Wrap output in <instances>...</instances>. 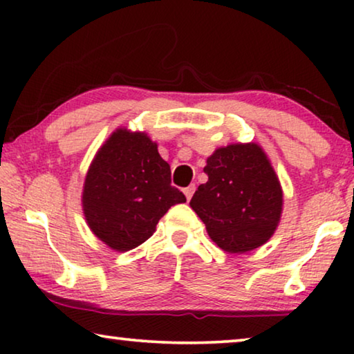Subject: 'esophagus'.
I'll list each match as a JSON object with an SVG mask.
<instances>
[{"label": "esophagus", "mask_w": 354, "mask_h": 354, "mask_svg": "<svg viewBox=\"0 0 354 354\" xmlns=\"http://www.w3.org/2000/svg\"><path fill=\"white\" fill-rule=\"evenodd\" d=\"M195 185H190V187H187V188H183V195H185V198H187V201H190V198L193 196V193H195Z\"/></svg>", "instance_id": "1"}]
</instances>
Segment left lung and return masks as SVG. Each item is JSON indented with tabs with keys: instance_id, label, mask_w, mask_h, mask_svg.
<instances>
[{
	"instance_id": "obj_1",
	"label": "left lung",
	"mask_w": 354,
	"mask_h": 354,
	"mask_svg": "<svg viewBox=\"0 0 354 354\" xmlns=\"http://www.w3.org/2000/svg\"><path fill=\"white\" fill-rule=\"evenodd\" d=\"M207 182L190 206L207 235L227 253L259 248L279 227L283 192L268 154L258 143H232L206 159Z\"/></svg>"
}]
</instances>
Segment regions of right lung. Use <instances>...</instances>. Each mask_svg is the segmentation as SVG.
<instances>
[{
	"label": "right lung",
	"instance_id": "1",
	"mask_svg": "<svg viewBox=\"0 0 354 354\" xmlns=\"http://www.w3.org/2000/svg\"><path fill=\"white\" fill-rule=\"evenodd\" d=\"M171 185V166L145 132L118 129L86 172L82 206L90 230L111 250L137 248L154 234L169 207L185 203Z\"/></svg>",
	"mask_w": 354,
	"mask_h": 354
}]
</instances>
